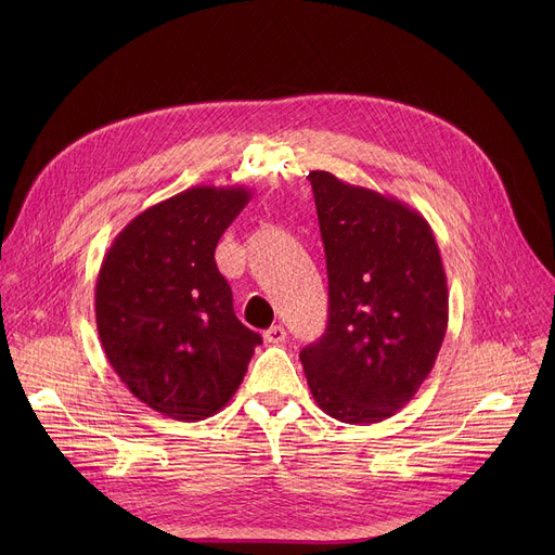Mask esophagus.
Returning <instances> with one entry per match:
<instances>
[{"mask_svg":"<svg viewBox=\"0 0 555 555\" xmlns=\"http://www.w3.org/2000/svg\"><path fill=\"white\" fill-rule=\"evenodd\" d=\"M285 328L283 326H272V328H268L266 333H262V337H266V341L268 344H283L285 341Z\"/></svg>","mask_w":555,"mask_h":555,"instance_id":"obj_1","label":"esophagus"}]
</instances>
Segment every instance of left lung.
<instances>
[{
  "mask_svg": "<svg viewBox=\"0 0 555 555\" xmlns=\"http://www.w3.org/2000/svg\"><path fill=\"white\" fill-rule=\"evenodd\" d=\"M328 270V326L299 353L322 410L371 425L410 402L448 331V281L427 220L400 199L308 175Z\"/></svg>",
  "mask_w": 555,
  "mask_h": 555,
  "instance_id": "obj_1",
  "label": "left lung"
}]
</instances>
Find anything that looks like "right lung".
I'll list each match as a JSON object with an SVG mask.
<instances>
[{
  "label": "right lung",
  "mask_w": 555,
  "mask_h": 555,
  "mask_svg": "<svg viewBox=\"0 0 555 555\" xmlns=\"http://www.w3.org/2000/svg\"><path fill=\"white\" fill-rule=\"evenodd\" d=\"M249 199L243 186L186 189L139 214L103 258L94 295L103 351L132 396L168 418L220 412L262 341L238 322L214 258Z\"/></svg>",
  "instance_id": "add662e5"
}]
</instances>
